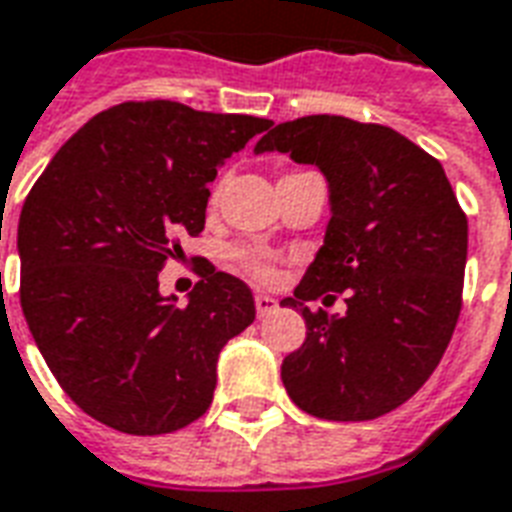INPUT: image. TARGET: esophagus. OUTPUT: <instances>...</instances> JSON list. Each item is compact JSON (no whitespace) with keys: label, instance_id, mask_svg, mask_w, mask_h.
Wrapping results in <instances>:
<instances>
[{"label":"esophagus","instance_id":"obj_1","mask_svg":"<svg viewBox=\"0 0 512 512\" xmlns=\"http://www.w3.org/2000/svg\"><path fill=\"white\" fill-rule=\"evenodd\" d=\"M275 307H278V302H275V299L267 297V294H256V313H259V318L275 313Z\"/></svg>","mask_w":512,"mask_h":512}]
</instances>
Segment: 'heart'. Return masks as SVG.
I'll list each match as a JSON object with an SVG mask.
<instances>
[{"mask_svg": "<svg viewBox=\"0 0 512 512\" xmlns=\"http://www.w3.org/2000/svg\"><path fill=\"white\" fill-rule=\"evenodd\" d=\"M215 199H218V188L213 191V197H210V205H215ZM234 261H237V267H240L245 275H251L253 280H259V283H272V280H278V264L272 259L270 253L261 251V248H237L234 251Z\"/></svg>", "mask_w": 512, "mask_h": 512, "instance_id": "1", "label": "heart"}]
</instances>
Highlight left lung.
Listing matches in <instances>:
<instances>
[{"label":"left lung","instance_id":"8db88e82","mask_svg":"<svg viewBox=\"0 0 512 512\" xmlns=\"http://www.w3.org/2000/svg\"><path fill=\"white\" fill-rule=\"evenodd\" d=\"M291 153L329 180L332 218L315 261L283 305L302 313L307 337L283 359L294 405L326 421H372L424 386L461 313L467 215L440 161L380 124L305 115L256 142ZM346 291L329 319L307 298Z\"/></svg>","mask_w":512,"mask_h":512}]
</instances>
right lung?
<instances>
[{
	"label": "right lung",
	"instance_id": "1",
	"mask_svg": "<svg viewBox=\"0 0 512 512\" xmlns=\"http://www.w3.org/2000/svg\"><path fill=\"white\" fill-rule=\"evenodd\" d=\"M267 118L121 102L72 134L23 202L21 307L75 405L124 434L178 432L213 402L215 361L256 318L251 288L210 261L188 305L159 272L199 237L218 164Z\"/></svg>",
	"mask_w": 512,
	"mask_h": 512
}]
</instances>
